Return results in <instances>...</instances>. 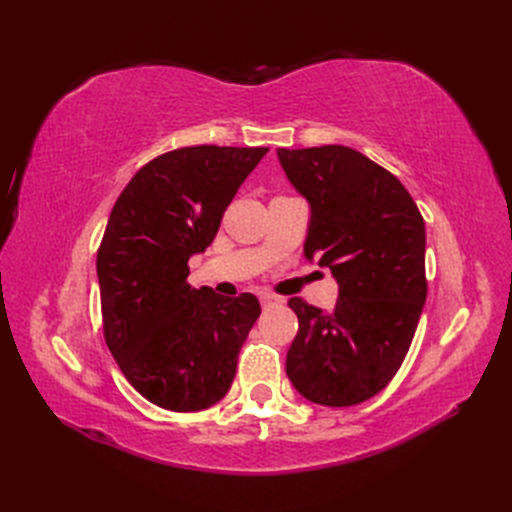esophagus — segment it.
I'll return each instance as SVG.
<instances>
[{"label": "esophagus", "mask_w": 512, "mask_h": 512, "mask_svg": "<svg viewBox=\"0 0 512 512\" xmlns=\"http://www.w3.org/2000/svg\"><path fill=\"white\" fill-rule=\"evenodd\" d=\"M280 299L275 297V294H271V292H260V303L262 305H269V303H277Z\"/></svg>", "instance_id": "obj_1"}]
</instances>
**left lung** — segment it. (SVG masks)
I'll return each mask as SVG.
<instances>
[{
  "mask_svg": "<svg viewBox=\"0 0 512 512\" xmlns=\"http://www.w3.org/2000/svg\"><path fill=\"white\" fill-rule=\"evenodd\" d=\"M277 160L309 205L303 254L339 286L331 314L288 301L299 331L286 376L312 404H361L393 380L423 312V215L395 175L356 149H277Z\"/></svg>",
  "mask_w": 512,
  "mask_h": 512,
  "instance_id": "left-lung-1",
  "label": "left lung"
}]
</instances>
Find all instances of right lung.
Returning <instances> with one entry per match:
<instances>
[{
    "label": "right lung",
    "instance_id": "right-lung-1",
    "mask_svg": "<svg viewBox=\"0 0 512 512\" xmlns=\"http://www.w3.org/2000/svg\"><path fill=\"white\" fill-rule=\"evenodd\" d=\"M267 147L198 145L168 151L130 179L98 252L106 346L151 404L205 410L230 391L239 350L260 316L250 292L226 299L192 288L230 200Z\"/></svg>",
    "mask_w": 512,
    "mask_h": 512
}]
</instances>
